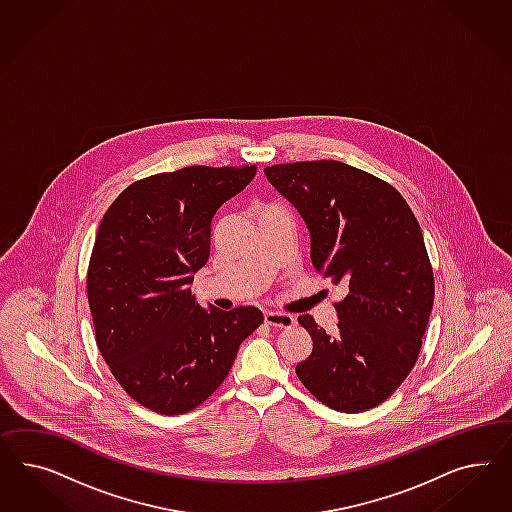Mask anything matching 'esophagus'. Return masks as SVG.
Instances as JSON below:
<instances>
[{
	"label": "esophagus",
	"mask_w": 512,
	"mask_h": 512,
	"mask_svg": "<svg viewBox=\"0 0 512 512\" xmlns=\"http://www.w3.org/2000/svg\"><path fill=\"white\" fill-rule=\"evenodd\" d=\"M264 323L276 328H291L295 326V317L289 313H279V311H264Z\"/></svg>",
	"instance_id": "1"
}]
</instances>
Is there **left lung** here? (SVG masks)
Wrapping results in <instances>:
<instances>
[{
    "mask_svg": "<svg viewBox=\"0 0 512 512\" xmlns=\"http://www.w3.org/2000/svg\"><path fill=\"white\" fill-rule=\"evenodd\" d=\"M264 174L304 217L313 266L347 287L334 304V336L311 315L298 317L313 351L296 375L330 409L377 407L413 370L434 308V270L419 221L396 187L341 161L281 163Z\"/></svg>",
    "mask_w": 512,
    "mask_h": 512,
    "instance_id": "obj_1",
    "label": "left lung"
}]
</instances>
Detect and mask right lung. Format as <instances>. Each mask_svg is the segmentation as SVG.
I'll return each mask as SVG.
<instances>
[{
    "label": "right lung",
    "mask_w": 512,
    "mask_h": 512,
    "mask_svg": "<svg viewBox=\"0 0 512 512\" xmlns=\"http://www.w3.org/2000/svg\"><path fill=\"white\" fill-rule=\"evenodd\" d=\"M257 165L184 167L125 187L101 219L88 264V302L101 357L146 409L184 415L233 368L261 311L204 310L189 285L210 257L217 208L248 186Z\"/></svg>",
    "instance_id": "1"
}]
</instances>
